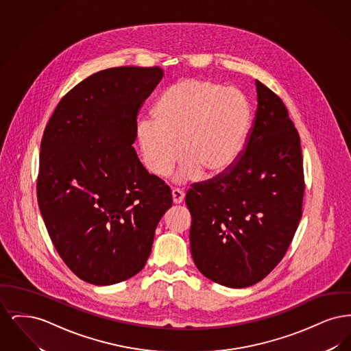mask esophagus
Instances as JSON below:
<instances>
[{"label":"esophagus","instance_id":"1","mask_svg":"<svg viewBox=\"0 0 351 351\" xmlns=\"http://www.w3.org/2000/svg\"><path fill=\"white\" fill-rule=\"evenodd\" d=\"M184 200V192L180 188H173L172 189V201L173 204H180Z\"/></svg>","mask_w":351,"mask_h":351}]
</instances>
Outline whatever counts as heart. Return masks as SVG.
I'll use <instances>...</instances> for the list:
<instances>
[{
  "mask_svg": "<svg viewBox=\"0 0 351 351\" xmlns=\"http://www.w3.org/2000/svg\"><path fill=\"white\" fill-rule=\"evenodd\" d=\"M155 118L138 122L136 139L145 166L165 178L184 156L179 180L230 167L250 126L247 99L237 89L188 77L171 85L155 106ZM181 147H178V145Z\"/></svg>",
  "mask_w": 351,
  "mask_h": 351,
  "instance_id": "1",
  "label": "heart"
}]
</instances>
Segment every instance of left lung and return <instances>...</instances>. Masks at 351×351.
Returning a JSON list of instances; mask_svg holds the SVG:
<instances>
[{"mask_svg": "<svg viewBox=\"0 0 351 351\" xmlns=\"http://www.w3.org/2000/svg\"><path fill=\"white\" fill-rule=\"evenodd\" d=\"M258 108L243 150L215 178L192 184L191 252L215 283L245 288L279 265L299 226L300 136L282 99L255 80Z\"/></svg>", "mask_w": 351, "mask_h": 351, "instance_id": "1", "label": "left lung"}]
</instances>
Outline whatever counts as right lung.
<instances>
[{"mask_svg": "<svg viewBox=\"0 0 351 351\" xmlns=\"http://www.w3.org/2000/svg\"><path fill=\"white\" fill-rule=\"evenodd\" d=\"M160 67L108 68L59 101L40 142L38 204L51 241L86 283L109 285L145 267L158 222L172 205L133 143L136 117Z\"/></svg>", "mask_w": 351, "mask_h": 351, "instance_id": "add662e5", "label": "right lung"}]
</instances>
